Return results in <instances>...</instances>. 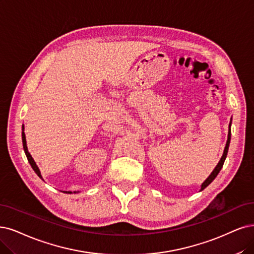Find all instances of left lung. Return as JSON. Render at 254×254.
I'll return each mask as SVG.
<instances>
[{
	"label": "left lung",
	"instance_id": "8db88e82",
	"mask_svg": "<svg viewBox=\"0 0 254 254\" xmlns=\"http://www.w3.org/2000/svg\"><path fill=\"white\" fill-rule=\"evenodd\" d=\"M230 127H231V121H230V124H229V130H228V138H227V142H226V146H225V148H224V153H223V156H222V158H221V160L219 161V163H218V165L215 166V168L214 170L212 171V173L209 175V177L207 178V179H206L203 183H202V185H201V190H203L204 189H206V187H207L214 179H215V177L218 176V174L220 173V171L222 170V167H223V164H224V162H225V159H226V157H227V153H228V148H229V143H230V138H231V129H230Z\"/></svg>",
	"mask_w": 254,
	"mask_h": 254
}]
</instances>
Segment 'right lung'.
<instances>
[{"instance_id": "right-lung-1", "label": "right lung", "mask_w": 254, "mask_h": 254, "mask_svg": "<svg viewBox=\"0 0 254 254\" xmlns=\"http://www.w3.org/2000/svg\"><path fill=\"white\" fill-rule=\"evenodd\" d=\"M23 132H22V140H23V147H24V151H25V154H26V157H27V159H28V161H29V163H30V165H31V167L33 168V171L35 172V174L39 176L41 179H43V177H42V175H41V172H40V170H39V167H37V165H36V163L34 162V160H33V158L31 157V155H30V153L28 152V148H27V144H26V136H25V133H24V126H23ZM70 193H71V191H69Z\"/></svg>"}]
</instances>
